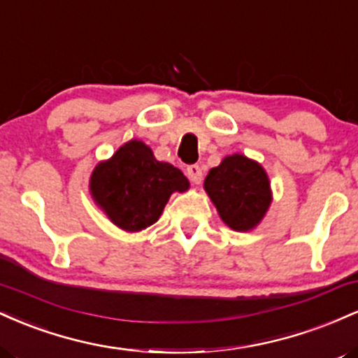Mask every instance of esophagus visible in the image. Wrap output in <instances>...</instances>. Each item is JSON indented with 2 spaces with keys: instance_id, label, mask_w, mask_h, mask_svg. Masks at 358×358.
<instances>
[{
  "instance_id": "1",
  "label": "esophagus",
  "mask_w": 358,
  "mask_h": 358,
  "mask_svg": "<svg viewBox=\"0 0 358 358\" xmlns=\"http://www.w3.org/2000/svg\"><path fill=\"white\" fill-rule=\"evenodd\" d=\"M187 175L188 178H190L192 183L195 185H200L202 183V178H203V173H202V168L199 165H190L187 168Z\"/></svg>"
}]
</instances>
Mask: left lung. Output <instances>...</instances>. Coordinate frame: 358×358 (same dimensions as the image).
Segmentation results:
<instances>
[{"label": "left lung", "mask_w": 358, "mask_h": 358, "mask_svg": "<svg viewBox=\"0 0 358 358\" xmlns=\"http://www.w3.org/2000/svg\"><path fill=\"white\" fill-rule=\"evenodd\" d=\"M203 187L220 219L234 231L256 227L271 203L268 175L261 165L242 155L227 156L212 168Z\"/></svg>", "instance_id": "8db88e82"}]
</instances>
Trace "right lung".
<instances>
[{"label": "right lung", "instance_id": "1", "mask_svg": "<svg viewBox=\"0 0 358 358\" xmlns=\"http://www.w3.org/2000/svg\"><path fill=\"white\" fill-rule=\"evenodd\" d=\"M178 168L158 162L141 141H129L109 162L96 166L90 190L117 227L138 232L153 225L173 192L188 190Z\"/></svg>", "mask_w": 358, "mask_h": 358}]
</instances>
